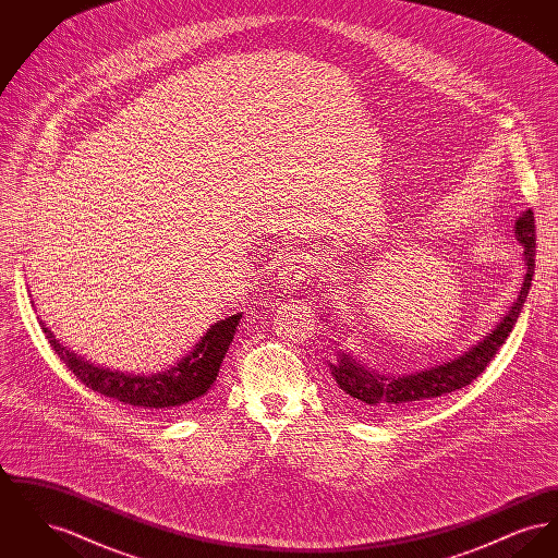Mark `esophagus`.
Here are the masks:
<instances>
[{
    "instance_id": "1",
    "label": "esophagus",
    "mask_w": 558,
    "mask_h": 558,
    "mask_svg": "<svg viewBox=\"0 0 558 558\" xmlns=\"http://www.w3.org/2000/svg\"><path fill=\"white\" fill-rule=\"evenodd\" d=\"M310 280V262L305 257H296L292 259L289 266L284 267V271L280 274V282L292 289V291H301Z\"/></svg>"
}]
</instances>
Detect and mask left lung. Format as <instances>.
Instances as JSON below:
<instances>
[{
  "label": "left lung",
  "mask_w": 558,
  "mask_h": 558,
  "mask_svg": "<svg viewBox=\"0 0 558 558\" xmlns=\"http://www.w3.org/2000/svg\"><path fill=\"white\" fill-rule=\"evenodd\" d=\"M514 234L523 244L525 278L521 284V291L508 307V312L481 341L475 345L466 347L464 353L451 357L448 362H441L426 371L401 374V376L371 371L366 364L355 360L349 351L339 349L337 360L330 362L328 366L345 401L376 414L399 412V410H410L414 405H423L435 398L448 396L471 385L478 374L485 371V366L492 362L496 351L512 332V326L521 316V310L530 294L531 278L535 267V219L531 209L517 217Z\"/></svg>",
  "instance_id": "1"
}]
</instances>
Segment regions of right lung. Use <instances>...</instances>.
I'll return each mask as SVG.
<instances>
[{
    "label": "right lung",
    "mask_w": 558,
    "mask_h": 558,
    "mask_svg": "<svg viewBox=\"0 0 558 558\" xmlns=\"http://www.w3.org/2000/svg\"><path fill=\"white\" fill-rule=\"evenodd\" d=\"M240 318L242 314L217 319L186 355H182L167 371L155 374H133L92 364L69 347L62 345L46 326V319H37L58 357L92 391L142 410H178L205 398L211 391L223 357L234 341Z\"/></svg>",
    "instance_id": "add662e5"
}]
</instances>
